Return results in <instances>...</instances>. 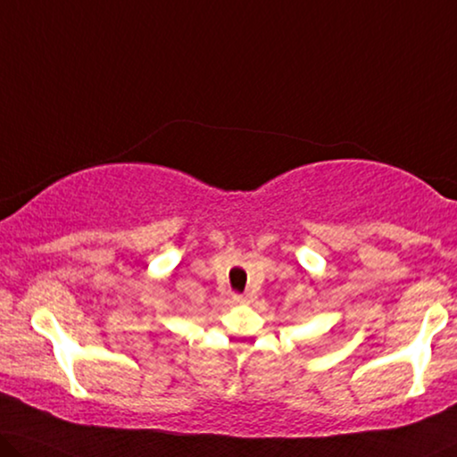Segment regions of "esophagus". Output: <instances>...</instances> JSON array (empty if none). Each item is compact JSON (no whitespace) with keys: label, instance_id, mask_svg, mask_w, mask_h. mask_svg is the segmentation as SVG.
I'll use <instances>...</instances> for the list:
<instances>
[{"label":"esophagus","instance_id":"esophagus-1","mask_svg":"<svg viewBox=\"0 0 457 457\" xmlns=\"http://www.w3.org/2000/svg\"><path fill=\"white\" fill-rule=\"evenodd\" d=\"M231 302H234V303H240V305H244V303H250V295H234V297H231Z\"/></svg>","mask_w":457,"mask_h":457}]
</instances>
